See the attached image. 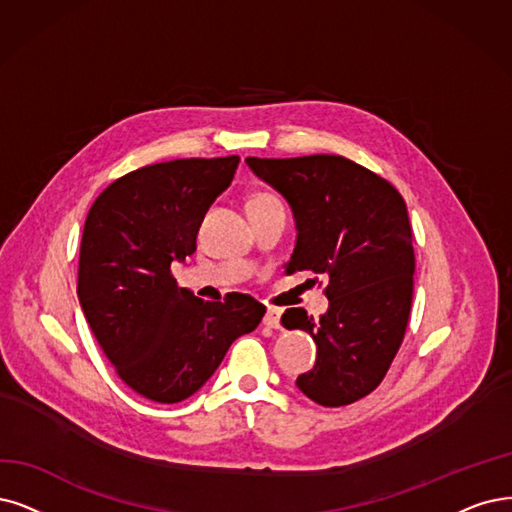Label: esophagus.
I'll list each match as a JSON object with an SVG mask.
<instances>
[{
  "instance_id": "34e87169",
  "label": "esophagus",
  "mask_w": 512,
  "mask_h": 512,
  "mask_svg": "<svg viewBox=\"0 0 512 512\" xmlns=\"http://www.w3.org/2000/svg\"><path fill=\"white\" fill-rule=\"evenodd\" d=\"M263 325L278 329L280 327V310L278 308H268L266 316H263Z\"/></svg>"
}]
</instances>
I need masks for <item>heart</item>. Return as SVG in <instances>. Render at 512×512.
Returning <instances> with one entry per match:
<instances>
[{"label":"heart","instance_id":"heart-1","mask_svg":"<svg viewBox=\"0 0 512 512\" xmlns=\"http://www.w3.org/2000/svg\"><path fill=\"white\" fill-rule=\"evenodd\" d=\"M276 198L272 196V194H257V196H253V200L249 202V204H261V202H274Z\"/></svg>","mask_w":512,"mask_h":512}]
</instances>
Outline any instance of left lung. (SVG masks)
Masks as SVG:
<instances>
[{"label":"left lung","instance_id":"left-lung-1","mask_svg":"<svg viewBox=\"0 0 512 512\" xmlns=\"http://www.w3.org/2000/svg\"><path fill=\"white\" fill-rule=\"evenodd\" d=\"M253 173L287 198L297 242L287 272L327 274V314H282L287 329L316 342V363L297 388L323 407L363 399L382 384L409 323L413 232L396 187L344 156L246 158Z\"/></svg>","mask_w":512,"mask_h":512}]
</instances>
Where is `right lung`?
<instances>
[{"mask_svg": "<svg viewBox=\"0 0 512 512\" xmlns=\"http://www.w3.org/2000/svg\"><path fill=\"white\" fill-rule=\"evenodd\" d=\"M240 158L149 164L105 187L80 244L78 297L120 380L156 403L200 390L266 306L242 293L204 301L181 289L173 261L196 251L198 227L230 187Z\"/></svg>", "mask_w": 512, "mask_h": 512, "instance_id": "add662e5", "label": "right lung"}]
</instances>
